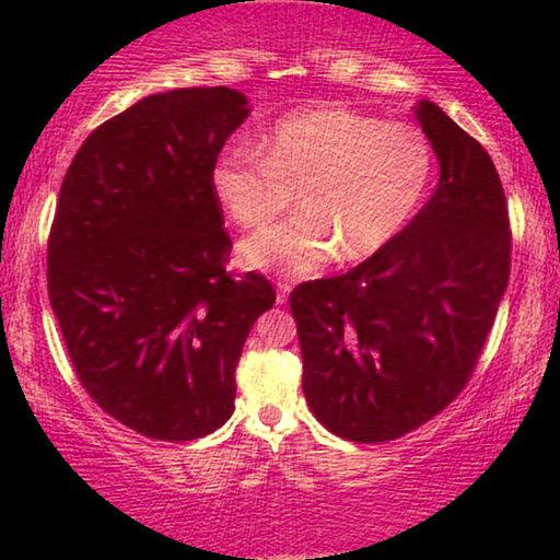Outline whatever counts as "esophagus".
<instances>
[{
	"mask_svg": "<svg viewBox=\"0 0 560 560\" xmlns=\"http://www.w3.org/2000/svg\"><path fill=\"white\" fill-rule=\"evenodd\" d=\"M287 298H289V284L287 281H279V284H276V302H279V305H284Z\"/></svg>",
	"mask_w": 560,
	"mask_h": 560,
	"instance_id": "esophagus-1",
	"label": "esophagus"
}]
</instances>
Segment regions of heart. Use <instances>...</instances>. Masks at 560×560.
I'll list each match as a JSON object with an SVG mask.
<instances>
[{
	"label": "heart",
	"instance_id": "1",
	"mask_svg": "<svg viewBox=\"0 0 560 560\" xmlns=\"http://www.w3.org/2000/svg\"><path fill=\"white\" fill-rule=\"evenodd\" d=\"M258 155L223 152L210 189L242 229L268 226L298 195V218L240 244L244 266L287 279L382 253L416 215L434 173L419 128L345 107L287 115L262 133Z\"/></svg>",
	"mask_w": 560,
	"mask_h": 560
}]
</instances>
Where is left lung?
I'll use <instances>...</instances> for the list:
<instances>
[{
    "instance_id": "8db88e82",
    "label": "left lung",
    "mask_w": 560,
    "mask_h": 560,
    "mask_svg": "<svg viewBox=\"0 0 560 560\" xmlns=\"http://www.w3.org/2000/svg\"><path fill=\"white\" fill-rule=\"evenodd\" d=\"M416 118L440 160L432 199L374 258L289 294L305 400L350 442L397 440L458 397L511 273L492 158L434 102Z\"/></svg>"
}]
</instances>
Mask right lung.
I'll use <instances>...</instances> for the list:
<instances>
[{
    "mask_svg": "<svg viewBox=\"0 0 560 560\" xmlns=\"http://www.w3.org/2000/svg\"><path fill=\"white\" fill-rule=\"evenodd\" d=\"M249 115L236 89H173L89 133L49 231V302L83 389L133 432L186 442L234 413L266 276L226 271L210 171Z\"/></svg>",
    "mask_w": 560,
    "mask_h": 560,
    "instance_id": "1",
    "label": "right lung"
}]
</instances>
